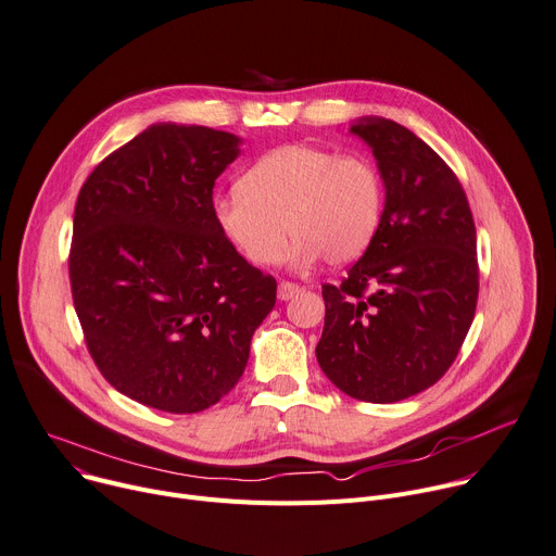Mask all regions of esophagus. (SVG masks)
Listing matches in <instances>:
<instances>
[{
    "label": "esophagus",
    "instance_id": "1",
    "mask_svg": "<svg viewBox=\"0 0 556 556\" xmlns=\"http://www.w3.org/2000/svg\"><path fill=\"white\" fill-rule=\"evenodd\" d=\"M296 292H299V286H296V283H292V281H281V283H279V288H277V296H279L281 301L292 299Z\"/></svg>",
    "mask_w": 556,
    "mask_h": 556
}]
</instances>
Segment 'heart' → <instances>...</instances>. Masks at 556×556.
<instances>
[{"label":"heart","instance_id":"1","mask_svg":"<svg viewBox=\"0 0 556 556\" xmlns=\"http://www.w3.org/2000/svg\"><path fill=\"white\" fill-rule=\"evenodd\" d=\"M217 228L252 266H275L294 237L290 262L343 266L372 243L383 213V181L366 155L288 143L252 164L239 190L213 206Z\"/></svg>","mask_w":556,"mask_h":556}]
</instances>
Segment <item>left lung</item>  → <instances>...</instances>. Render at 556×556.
<instances>
[{"label": "left lung", "mask_w": 556, "mask_h": 556, "mask_svg": "<svg viewBox=\"0 0 556 556\" xmlns=\"http://www.w3.org/2000/svg\"><path fill=\"white\" fill-rule=\"evenodd\" d=\"M350 132L372 148L386 206L362 260L321 288L317 362L348 396L394 403L459 355L479 296L477 230L457 175L413 130L362 117Z\"/></svg>", "instance_id": "1"}]
</instances>
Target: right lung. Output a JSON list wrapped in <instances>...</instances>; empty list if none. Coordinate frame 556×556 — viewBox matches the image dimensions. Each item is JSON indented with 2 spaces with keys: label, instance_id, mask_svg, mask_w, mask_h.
I'll return each mask as SVG.
<instances>
[{
  "label": "right lung",
  "instance_id": "add662e5",
  "mask_svg": "<svg viewBox=\"0 0 556 556\" xmlns=\"http://www.w3.org/2000/svg\"><path fill=\"white\" fill-rule=\"evenodd\" d=\"M241 139L153 124L84 181L68 275L90 357L148 408L190 415L226 396L277 281L250 266L213 213L215 179Z\"/></svg>",
  "mask_w": 556,
  "mask_h": 556
}]
</instances>
